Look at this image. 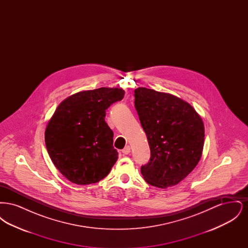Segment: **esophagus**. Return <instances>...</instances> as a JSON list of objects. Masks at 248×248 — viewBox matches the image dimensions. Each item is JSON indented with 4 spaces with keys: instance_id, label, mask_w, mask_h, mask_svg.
Returning a JSON list of instances; mask_svg holds the SVG:
<instances>
[{
    "instance_id": "esophagus-1",
    "label": "esophagus",
    "mask_w": 248,
    "mask_h": 248,
    "mask_svg": "<svg viewBox=\"0 0 248 248\" xmlns=\"http://www.w3.org/2000/svg\"><path fill=\"white\" fill-rule=\"evenodd\" d=\"M130 152H131V148H130L129 146H126L123 151H122V153L124 154H129Z\"/></svg>"
}]
</instances>
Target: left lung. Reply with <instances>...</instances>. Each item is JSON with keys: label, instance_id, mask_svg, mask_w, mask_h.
<instances>
[{"label": "left lung", "instance_id": "left-lung-1", "mask_svg": "<svg viewBox=\"0 0 248 248\" xmlns=\"http://www.w3.org/2000/svg\"><path fill=\"white\" fill-rule=\"evenodd\" d=\"M135 107L151 149L142 176L147 183L161 189L177 185L200 161L204 141L202 120L183 99L145 87L135 90Z\"/></svg>", "mask_w": 248, "mask_h": 248}]
</instances>
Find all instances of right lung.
I'll list each match as a JSON object with an SVG mask.
<instances>
[{"label":"right lung","mask_w":248,"mask_h":248,"mask_svg":"<svg viewBox=\"0 0 248 248\" xmlns=\"http://www.w3.org/2000/svg\"><path fill=\"white\" fill-rule=\"evenodd\" d=\"M124 95L122 88L84 90L65 98L48 121L45 133L48 154L72 183L88 185L108 176L118 159L106 109Z\"/></svg>","instance_id":"add662e5"}]
</instances>
